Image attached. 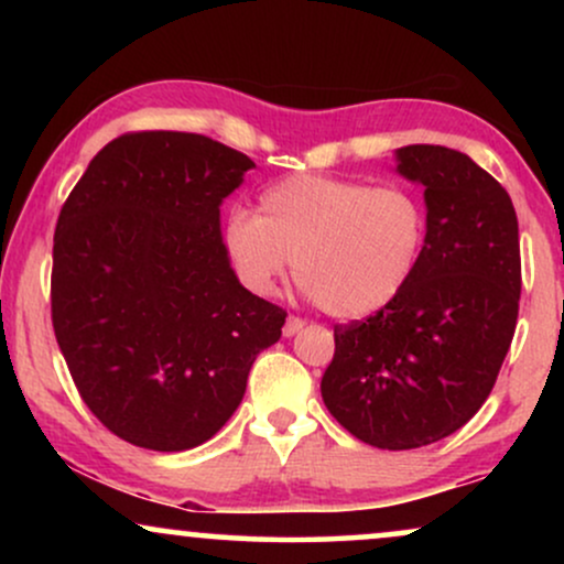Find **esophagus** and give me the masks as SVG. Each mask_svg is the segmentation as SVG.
Returning a JSON list of instances; mask_svg holds the SVG:
<instances>
[{"label":"esophagus","instance_id":"obj_1","mask_svg":"<svg viewBox=\"0 0 564 564\" xmlns=\"http://www.w3.org/2000/svg\"><path fill=\"white\" fill-rule=\"evenodd\" d=\"M304 321L296 318V315H289L286 323H283V336H294L296 332H302Z\"/></svg>","mask_w":564,"mask_h":564}]
</instances>
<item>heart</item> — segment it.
Returning <instances> with one entry per match:
<instances>
[{"label":"heart","mask_w":564,"mask_h":564,"mask_svg":"<svg viewBox=\"0 0 564 564\" xmlns=\"http://www.w3.org/2000/svg\"><path fill=\"white\" fill-rule=\"evenodd\" d=\"M426 236V204L411 187L313 172L268 185L257 215L230 212L223 230L246 286L270 294L294 262L310 300L341 321L398 300L422 264Z\"/></svg>","instance_id":"heart-1"}]
</instances>
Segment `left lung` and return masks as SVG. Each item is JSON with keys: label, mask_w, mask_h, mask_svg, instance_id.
Instances as JSON below:
<instances>
[{"label": "left lung", "mask_w": 564, "mask_h": 564, "mask_svg": "<svg viewBox=\"0 0 564 564\" xmlns=\"http://www.w3.org/2000/svg\"><path fill=\"white\" fill-rule=\"evenodd\" d=\"M398 172L424 185L430 236L398 300L334 326L321 379L332 416L381 451L453 435L480 411L520 313V230L509 193L467 153L405 145Z\"/></svg>", "instance_id": "left-lung-1"}]
</instances>
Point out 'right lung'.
Listing matches in <instances>:
<instances>
[{
    "mask_svg": "<svg viewBox=\"0 0 564 564\" xmlns=\"http://www.w3.org/2000/svg\"><path fill=\"white\" fill-rule=\"evenodd\" d=\"M254 161L193 132H127L89 161L57 217L53 328L89 411L148 451L215 437L286 310L246 291L219 204Z\"/></svg>",
    "mask_w": 564,
    "mask_h": 564,
    "instance_id": "add662e5",
    "label": "right lung"
}]
</instances>
